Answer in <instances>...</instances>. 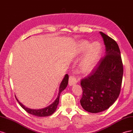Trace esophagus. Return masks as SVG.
Returning a JSON list of instances; mask_svg holds the SVG:
<instances>
[{"instance_id":"1","label":"esophagus","mask_w":133,"mask_h":133,"mask_svg":"<svg viewBox=\"0 0 133 133\" xmlns=\"http://www.w3.org/2000/svg\"><path fill=\"white\" fill-rule=\"evenodd\" d=\"M76 83H77V81H76V78L74 76L71 75L69 77V85L72 86L74 85V84H76Z\"/></svg>"}]
</instances>
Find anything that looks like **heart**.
<instances>
[{
	"label": "heart",
	"mask_w": 133,
	"mask_h": 133,
	"mask_svg": "<svg viewBox=\"0 0 133 133\" xmlns=\"http://www.w3.org/2000/svg\"><path fill=\"white\" fill-rule=\"evenodd\" d=\"M102 50V44L99 42L91 44L89 41H82L78 44L76 49L77 55L81 56L85 53L79 64L80 73L87 74L90 73L99 59Z\"/></svg>",
	"instance_id": "b5f03b06"
}]
</instances>
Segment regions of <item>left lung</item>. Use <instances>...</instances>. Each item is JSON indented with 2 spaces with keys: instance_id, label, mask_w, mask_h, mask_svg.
<instances>
[{
  "instance_id": "8db88e82",
  "label": "left lung",
  "mask_w": 133,
  "mask_h": 133,
  "mask_svg": "<svg viewBox=\"0 0 133 133\" xmlns=\"http://www.w3.org/2000/svg\"><path fill=\"white\" fill-rule=\"evenodd\" d=\"M99 33L105 46V55L80 83L83 91L80 104L92 113L105 110L114 103L120 94L123 75L118 44L103 32Z\"/></svg>"
}]
</instances>
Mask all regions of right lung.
Returning a JSON list of instances; mask_svg holds the SVG:
<instances>
[{
  "label": "right lung",
  "mask_w": 133,
  "mask_h": 133,
  "mask_svg": "<svg viewBox=\"0 0 133 133\" xmlns=\"http://www.w3.org/2000/svg\"><path fill=\"white\" fill-rule=\"evenodd\" d=\"M68 80H69V75L66 74L65 75V76H64V77L61 83L60 84V86L59 88V92L57 96V98H56V99L54 100V102L52 104H51L50 105L44 108L40 109H30L25 107L24 104H23L22 103L20 102L19 101V100L18 99V98H17V97H16L15 96L16 99H17L18 102L19 103V105L30 114L39 116V117L50 116L53 114L56 111V110H57L58 105L59 103L60 95L61 94V92L66 88L68 84Z\"/></svg>",
  "instance_id": "right-lung-1"
}]
</instances>
